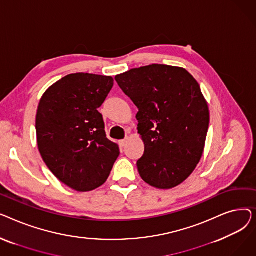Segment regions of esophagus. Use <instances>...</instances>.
Returning <instances> with one entry per match:
<instances>
[{"label": "esophagus", "mask_w": 256, "mask_h": 256, "mask_svg": "<svg viewBox=\"0 0 256 256\" xmlns=\"http://www.w3.org/2000/svg\"><path fill=\"white\" fill-rule=\"evenodd\" d=\"M128 140V138L126 137V139H124V140H120V141H119V143H120V145H121V146H124V145L126 144Z\"/></svg>", "instance_id": "obj_1"}]
</instances>
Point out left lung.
Wrapping results in <instances>:
<instances>
[{"label": "left lung", "mask_w": 256, "mask_h": 256, "mask_svg": "<svg viewBox=\"0 0 256 256\" xmlns=\"http://www.w3.org/2000/svg\"><path fill=\"white\" fill-rule=\"evenodd\" d=\"M137 106L145 145L137 167L142 180L172 189L191 176L202 156L210 112L197 80L182 67L152 64L115 76Z\"/></svg>", "instance_id": "left-lung-1"}]
</instances>
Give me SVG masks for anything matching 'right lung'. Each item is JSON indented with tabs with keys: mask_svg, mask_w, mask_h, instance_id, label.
I'll list each match as a JSON object with an SVG mask.
<instances>
[{
	"mask_svg": "<svg viewBox=\"0 0 256 256\" xmlns=\"http://www.w3.org/2000/svg\"><path fill=\"white\" fill-rule=\"evenodd\" d=\"M113 85L112 76L72 74L52 85L39 102V152L54 176L76 191L104 184L120 154L106 138L98 110Z\"/></svg>",
	"mask_w": 256,
	"mask_h": 256,
	"instance_id": "add662e5",
	"label": "right lung"
}]
</instances>
